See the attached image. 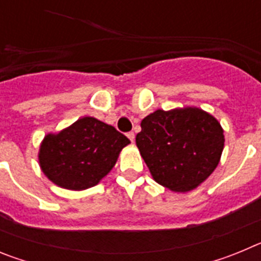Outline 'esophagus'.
Segmentation results:
<instances>
[{
    "label": "esophagus",
    "instance_id": "34e87169",
    "mask_svg": "<svg viewBox=\"0 0 261 261\" xmlns=\"http://www.w3.org/2000/svg\"><path fill=\"white\" fill-rule=\"evenodd\" d=\"M126 136H128V138L132 142H135V133L133 132H128L126 133Z\"/></svg>",
    "mask_w": 261,
    "mask_h": 261
}]
</instances>
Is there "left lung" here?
Returning <instances> with one entry per match:
<instances>
[{
    "label": "left lung",
    "instance_id": "left-lung-1",
    "mask_svg": "<svg viewBox=\"0 0 261 261\" xmlns=\"http://www.w3.org/2000/svg\"><path fill=\"white\" fill-rule=\"evenodd\" d=\"M223 142L220 123L195 107L156 110L142 120L136 136L154 180L175 192L193 190L214 171Z\"/></svg>",
    "mask_w": 261,
    "mask_h": 261
}]
</instances>
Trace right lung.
<instances>
[{"label":"right lung","mask_w":261,"mask_h":261,"mask_svg":"<svg viewBox=\"0 0 261 261\" xmlns=\"http://www.w3.org/2000/svg\"><path fill=\"white\" fill-rule=\"evenodd\" d=\"M129 140L112 125L82 117L59 135L45 136L39 162L49 180L66 190L94 187L112 170Z\"/></svg>","instance_id":"add662e5"}]
</instances>
